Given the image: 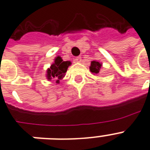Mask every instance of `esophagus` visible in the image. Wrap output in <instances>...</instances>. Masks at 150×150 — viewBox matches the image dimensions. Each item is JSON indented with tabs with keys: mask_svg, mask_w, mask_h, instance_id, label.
Segmentation results:
<instances>
[{
	"mask_svg": "<svg viewBox=\"0 0 150 150\" xmlns=\"http://www.w3.org/2000/svg\"><path fill=\"white\" fill-rule=\"evenodd\" d=\"M81 56H77V57H75L74 59V63H81Z\"/></svg>",
	"mask_w": 150,
	"mask_h": 150,
	"instance_id": "obj_1",
	"label": "esophagus"
}]
</instances>
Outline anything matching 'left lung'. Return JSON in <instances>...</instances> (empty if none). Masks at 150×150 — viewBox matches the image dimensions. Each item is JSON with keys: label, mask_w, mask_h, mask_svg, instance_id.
Returning a JSON list of instances; mask_svg holds the SVG:
<instances>
[{"label": "left lung", "mask_w": 150, "mask_h": 150, "mask_svg": "<svg viewBox=\"0 0 150 150\" xmlns=\"http://www.w3.org/2000/svg\"><path fill=\"white\" fill-rule=\"evenodd\" d=\"M101 66H102V63H99V62L96 60L91 61V66H90V70L94 74H99V71H100V69L101 68Z\"/></svg>", "instance_id": "left-lung-1"}]
</instances>
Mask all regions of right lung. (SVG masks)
Instances as JSON below:
<instances>
[{
	"label": "right lung",
	"instance_id": "obj_1",
	"mask_svg": "<svg viewBox=\"0 0 150 150\" xmlns=\"http://www.w3.org/2000/svg\"><path fill=\"white\" fill-rule=\"evenodd\" d=\"M71 65L70 61H63L60 56H57L54 59V63H52L50 68H48L46 77L48 80L55 79L56 83H59V81L65 76L66 72L67 71L69 66Z\"/></svg>",
	"mask_w": 150,
	"mask_h": 150
}]
</instances>
